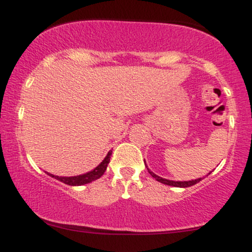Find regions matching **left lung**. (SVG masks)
I'll return each mask as SVG.
<instances>
[{
    "label": "left lung",
    "mask_w": 252,
    "mask_h": 252,
    "mask_svg": "<svg viewBox=\"0 0 252 252\" xmlns=\"http://www.w3.org/2000/svg\"><path fill=\"white\" fill-rule=\"evenodd\" d=\"M147 169H148L149 174L152 175L153 178H154L156 181L161 182V184H164V185H168V186H174V187H181V189H186V187L193 186V185L198 184V182L201 180V178L195 179V180H190V181H173V180H167V179H163V178H161V176L154 174V173H153L152 170H149V168H147ZM210 173H211V172H210ZM210 173H209V174H210Z\"/></svg>",
    "instance_id": "8db88e82"
}]
</instances>
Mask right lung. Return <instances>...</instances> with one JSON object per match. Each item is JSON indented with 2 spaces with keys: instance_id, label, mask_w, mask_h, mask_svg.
<instances>
[{
  "instance_id": "add662e5",
  "label": "right lung",
  "mask_w": 252,
  "mask_h": 252,
  "mask_svg": "<svg viewBox=\"0 0 252 252\" xmlns=\"http://www.w3.org/2000/svg\"><path fill=\"white\" fill-rule=\"evenodd\" d=\"M111 153L112 152L108 153V155L105 156V158L98 164L96 168L91 170V172L85 173V174L77 175V176H57L53 174H48V175H51L52 178L57 179V180L63 182V184L70 185V186H82V185L90 184V182L99 179L100 176L104 174V172L106 170V167H108V164L110 162V155H111Z\"/></svg>"
}]
</instances>
